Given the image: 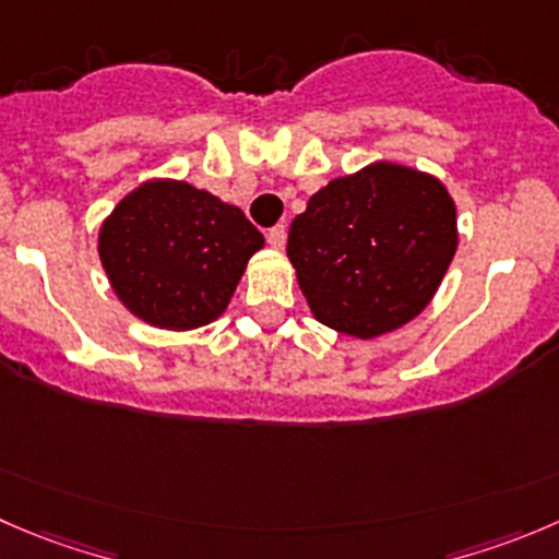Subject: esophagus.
<instances>
[{
    "instance_id": "obj_1",
    "label": "esophagus",
    "mask_w": 559,
    "mask_h": 559,
    "mask_svg": "<svg viewBox=\"0 0 559 559\" xmlns=\"http://www.w3.org/2000/svg\"><path fill=\"white\" fill-rule=\"evenodd\" d=\"M267 242H270V248L281 251V248L286 246V229H284V226H273V229L267 231Z\"/></svg>"
}]
</instances>
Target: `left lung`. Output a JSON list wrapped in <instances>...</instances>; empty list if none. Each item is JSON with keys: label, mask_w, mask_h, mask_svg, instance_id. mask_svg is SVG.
<instances>
[{"label": "left lung", "mask_w": 559, "mask_h": 559, "mask_svg": "<svg viewBox=\"0 0 559 559\" xmlns=\"http://www.w3.org/2000/svg\"><path fill=\"white\" fill-rule=\"evenodd\" d=\"M456 248V202L445 182L373 160L308 199L289 226L286 257L317 322L371 341L426 311Z\"/></svg>", "instance_id": "1"}]
</instances>
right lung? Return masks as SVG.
Returning a JSON list of instances; mask_svg holds the SVG:
<instances>
[{
	"instance_id": "right-lung-1",
	"label": "right lung",
	"mask_w": 559,
	"mask_h": 559,
	"mask_svg": "<svg viewBox=\"0 0 559 559\" xmlns=\"http://www.w3.org/2000/svg\"><path fill=\"white\" fill-rule=\"evenodd\" d=\"M262 248V231L240 207L169 177L133 188L97 231L117 300L142 322L177 333L215 322Z\"/></svg>"
}]
</instances>
